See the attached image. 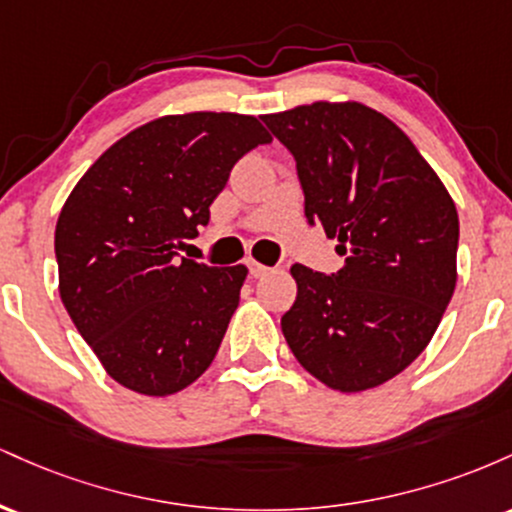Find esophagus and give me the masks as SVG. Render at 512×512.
Segmentation results:
<instances>
[{
    "instance_id": "obj_1",
    "label": "esophagus",
    "mask_w": 512,
    "mask_h": 512,
    "mask_svg": "<svg viewBox=\"0 0 512 512\" xmlns=\"http://www.w3.org/2000/svg\"><path fill=\"white\" fill-rule=\"evenodd\" d=\"M248 267H250V276H255V279H260V276L269 272V267H264V264L255 262V260H248Z\"/></svg>"
}]
</instances>
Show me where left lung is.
I'll list each match as a JSON object with an SVG mask.
<instances>
[{
	"label": "left lung",
	"mask_w": 512,
	"mask_h": 512,
	"mask_svg": "<svg viewBox=\"0 0 512 512\" xmlns=\"http://www.w3.org/2000/svg\"><path fill=\"white\" fill-rule=\"evenodd\" d=\"M262 120L296 158L305 219L344 255L330 276L291 267L286 344L332 390L383 385L426 349L455 291V202L407 134L368 105L317 101Z\"/></svg>",
	"instance_id": "1"
}]
</instances>
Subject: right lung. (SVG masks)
<instances>
[{
  "instance_id": "obj_1",
  "label": "right lung",
  "mask_w": 512,
  "mask_h": 512,
  "mask_svg": "<svg viewBox=\"0 0 512 512\" xmlns=\"http://www.w3.org/2000/svg\"><path fill=\"white\" fill-rule=\"evenodd\" d=\"M269 142L252 115H166L117 139L76 182L55 228L60 296L115 383L166 397L211 366L248 267L175 250L207 226L238 158Z\"/></svg>"
}]
</instances>
